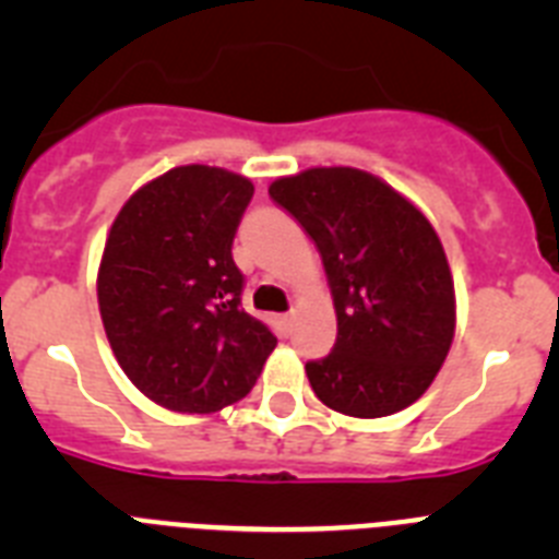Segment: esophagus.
Wrapping results in <instances>:
<instances>
[{
  "instance_id": "34e87169",
  "label": "esophagus",
  "mask_w": 559,
  "mask_h": 559,
  "mask_svg": "<svg viewBox=\"0 0 559 559\" xmlns=\"http://www.w3.org/2000/svg\"><path fill=\"white\" fill-rule=\"evenodd\" d=\"M294 319H296V316H294V310H290V313H283V316H280V319H276V322H280V328H283L285 333H288V330L294 328Z\"/></svg>"
}]
</instances>
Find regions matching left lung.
<instances>
[{"mask_svg":"<svg viewBox=\"0 0 559 559\" xmlns=\"http://www.w3.org/2000/svg\"><path fill=\"white\" fill-rule=\"evenodd\" d=\"M269 195L310 235L333 294V353L305 364L316 397L364 419L412 406L437 378L456 328L451 269L433 226L355 167L276 179Z\"/></svg>","mask_w":559,"mask_h":559,"instance_id":"1","label":"left lung"}]
</instances>
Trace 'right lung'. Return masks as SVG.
<instances>
[{
    "mask_svg": "<svg viewBox=\"0 0 559 559\" xmlns=\"http://www.w3.org/2000/svg\"><path fill=\"white\" fill-rule=\"evenodd\" d=\"M254 185L173 167L136 190L108 231L97 302L122 372L170 412L210 414L251 392L276 338L240 308L231 260Z\"/></svg>",
    "mask_w": 559,
    "mask_h": 559,
    "instance_id": "obj_1",
    "label": "right lung"
}]
</instances>
